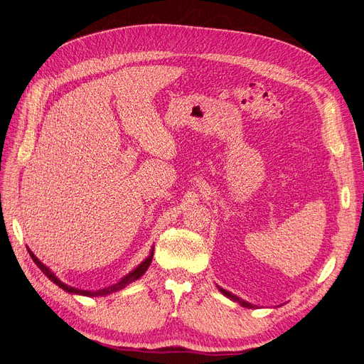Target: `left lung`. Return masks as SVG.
<instances>
[{
	"label": "left lung",
	"mask_w": 364,
	"mask_h": 364,
	"mask_svg": "<svg viewBox=\"0 0 364 364\" xmlns=\"http://www.w3.org/2000/svg\"><path fill=\"white\" fill-rule=\"evenodd\" d=\"M219 290H220V291L223 293V295H225V296H227V298H231L232 301H237V302H238L240 305H243V306H246V308H253V306H252L250 304H247V302H245V301H241L240 298H237V296L231 295V293H230V291H227V290H223V289H220V287H219Z\"/></svg>",
	"instance_id": "left-lung-1"
}]
</instances>
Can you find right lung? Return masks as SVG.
<instances>
[{"label":"right lung","mask_w":364,"mask_h":364,"mask_svg":"<svg viewBox=\"0 0 364 364\" xmlns=\"http://www.w3.org/2000/svg\"><path fill=\"white\" fill-rule=\"evenodd\" d=\"M28 252H29V256L32 257V261L37 264V267L48 277V279L53 282L55 284H58L60 289H63V290H66V291H69V293H75V295H84V296H105V295H109V293H112V291H117V290H119V289H123V287H126L127 284H130L132 282H134V280H137L139 279V277H142L144 274H145V271L148 269V267L151 265V261H152V256H154V250L151 252V255L145 259V261L137 267L136 269H133L129 275H126L123 280L121 282H118L117 284H112V286H109V287H105V289H100V290H96V291H92V290H81V289H75V287H71V286H68V284H65V283H62L58 277L51 272L41 261L40 259L33 255L29 249H28Z\"/></svg>","instance_id":"1"}]
</instances>
